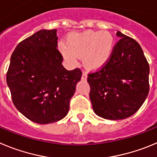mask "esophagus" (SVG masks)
Returning <instances> with one entry per match:
<instances>
[{
	"instance_id": "obj_1",
	"label": "esophagus",
	"mask_w": 157,
	"mask_h": 157,
	"mask_svg": "<svg viewBox=\"0 0 157 157\" xmlns=\"http://www.w3.org/2000/svg\"><path fill=\"white\" fill-rule=\"evenodd\" d=\"M87 78V74L86 73H83L82 74V80H86Z\"/></svg>"
}]
</instances>
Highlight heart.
<instances>
[{
	"instance_id": "heart-1",
	"label": "heart",
	"mask_w": 157,
	"mask_h": 157,
	"mask_svg": "<svg viewBox=\"0 0 157 157\" xmlns=\"http://www.w3.org/2000/svg\"><path fill=\"white\" fill-rule=\"evenodd\" d=\"M114 46V37L109 32L86 30L69 35L66 46L62 44L60 52L65 59L73 63L77 62V58L83 57L86 68L97 70L109 61Z\"/></svg>"
}]
</instances>
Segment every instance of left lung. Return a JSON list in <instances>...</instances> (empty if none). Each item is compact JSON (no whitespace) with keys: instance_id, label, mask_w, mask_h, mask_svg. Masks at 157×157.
Segmentation results:
<instances>
[{"instance_id":"obj_1","label":"left lung","mask_w":157,"mask_h":157,"mask_svg":"<svg viewBox=\"0 0 157 157\" xmlns=\"http://www.w3.org/2000/svg\"><path fill=\"white\" fill-rule=\"evenodd\" d=\"M121 37L109 61L88 74L92 108L104 119L123 120L139 109L149 91V66L139 44L117 31Z\"/></svg>"}]
</instances>
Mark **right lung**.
Listing matches in <instances>:
<instances>
[{
  "instance_id": "right-lung-1",
  "label": "right lung",
  "mask_w": 157,
  "mask_h": 157,
  "mask_svg": "<svg viewBox=\"0 0 157 157\" xmlns=\"http://www.w3.org/2000/svg\"><path fill=\"white\" fill-rule=\"evenodd\" d=\"M57 29H41L17 45L7 72L12 101L23 116L40 124L64 118L80 81V69L66 70L57 49Z\"/></svg>"
}]
</instances>
